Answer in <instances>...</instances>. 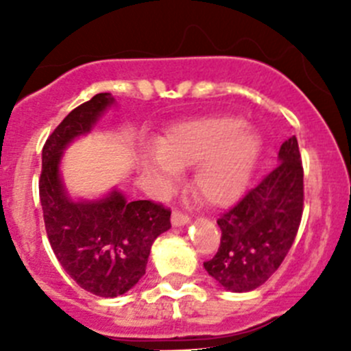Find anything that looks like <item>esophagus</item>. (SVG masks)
<instances>
[{"label": "esophagus", "instance_id": "1", "mask_svg": "<svg viewBox=\"0 0 351 351\" xmlns=\"http://www.w3.org/2000/svg\"><path fill=\"white\" fill-rule=\"evenodd\" d=\"M171 224L175 226V228H180V226H186V224H190V217H189V215L182 214V212L175 210V212H173V215H171Z\"/></svg>", "mask_w": 351, "mask_h": 351}]
</instances>
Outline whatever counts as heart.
Returning a JSON list of instances; mask_svg holds the SVG:
<instances>
[{
	"label": "heart",
	"mask_w": 351,
	"mask_h": 351,
	"mask_svg": "<svg viewBox=\"0 0 351 351\" xmlns=\"http://www.w3.org/2000/svg\"><path fill=\"white\" fill-rule=\"evenodd\" d=\"M263 151V137L241 117L221 115L176 123L147 154L143 168L159 186H169L178 169L197 165L193 190L200 200L226 207L246 190Z\"/></svg>",
	"instance_id": "obj_1"
}]
</instances>
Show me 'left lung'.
<instances>
[{"label": "left lung", "mask_w": 351, "mask_h": 351, "mask_svg": "<svg viewBox=\"0 0 351 351\" xmlns=\"http://www.w3.org/2000/svg\"><path fill=\"white\" fill-rule=\"evenodd\" d=\"M280 165L217 221L221 246L207 274L229 292L263 285L285 260L302 219L304 169L295 136L282 144Z\"/></svg>", "instance_id": "left-lung-1"}]
</instances>
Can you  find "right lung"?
Returning <instances> with one entry per match:
<instances>
[{"instance_id":"1","label":"right lung","mask_w":351,"mask_h":351,"mask_svg":"<svg viewBox=\"0 0 351 351\" xmlns=\"http://www.w3.org/2000/svg\"><path fill=\"white\" fill-rule=\"evenodd\" d=\"M115 105L98 93L76 107L49 136L38 182L45 231L52 251L81 289L98 297L129 292L146 274L151 246L171 228V212L151 200H127L119 189L100 198H73L61 175L62 154L93 130Z\"/></svg>"}]
</instances>
